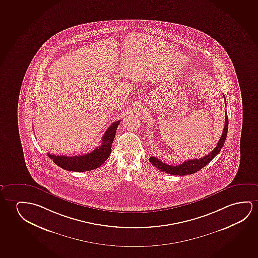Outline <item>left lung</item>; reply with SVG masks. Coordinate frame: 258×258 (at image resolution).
<instances>
[{
	"mask_svg": "<svg viewBox=\"0 0 258 258\" xmlns=\"http://www.w3.org/2000/svg\"><path fill=\"white\" fill-rule=\"evenodd\" d=\"M224 101H225V97H224ZM226 102V101H225ZM228 131V116L227 112H225V123H224V131L223 134L221 136L220 140L217 143V146L216 148H214L212 152L206 155L201 159H195V160H187V161L183 162L182 164L177 165V166H171V165L166 164L164 162L158 160L157 158L151 157L150 161L151 163L156 167V168L161 170V171L165 172L169 175H176V176H184V175H190L194 174L195 172L199 171L200 169H202L203 167H205L206 165L209 164L210 161L213 160L214 158L217 156L218 153H220L221 149L224 146L226 136H227Z\"/></svg>",
	"mask_w": 258,
	"mask_h": 258,
	"instance_id": "8db88e82",
	"label": "left lung"
}]
</instances>
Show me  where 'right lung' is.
Segmentation results:
<instances>
[{"mask_svg": "<svg viewBox=\"0 0 258 258\" xmlns=\"http://www.w3.org/2000/svg\"><path fill=\"white\" fill-rule=\"evenodd\" d=\"M119 122L120 120H116L106 130L102 138V145L93 150L91 153L72 157L66 155H53L48 153V156L54 161L55 164L68 171L84 172L93 170L100 167L108 159Z\"/></svg>", "mask_w": 258, "mask_h": 258, "instance_id": "1", "label": "right lung"}]
</instances>
